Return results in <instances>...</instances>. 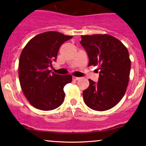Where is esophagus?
Wrapping results in <instances>:
<instances>
[{
  "instance_id": "34e87169",
  "label": "esophagus",
  "mask_w": 146,
  "mask_h": 146,
  "mask_svg": "<svg viewBox=\"0 0 146 146\" xmlns=\"http://www.w3.org/2000/svg\"><path fill=\"white\" fill-rule=\"evenodd\" d=\"M80 77L73 76V80H80Z\"/></svg>"
}]
</instances>
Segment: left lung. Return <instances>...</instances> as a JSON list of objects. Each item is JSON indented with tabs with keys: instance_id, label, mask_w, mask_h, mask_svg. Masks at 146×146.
<instances>
[{
	"instance_id": "8db88e82",
	"label": "left lung",
	"mask_w": 146,
	"mask_h": 146,
	"mask_svg": "<svg viewBox=\"0 0 146 146\" xmlns=\"http://www.w3.org/2000/svg\"><path fill=\"white\" fill-rule=\"evenodd\" d=\"M81 44L88 53V66H98V82L90 79L83 91L87 106L98 111L110 109L119 103L126 91L131 61L127 48L108 34L82 36Z\"/></svg>"
}]
</instances>
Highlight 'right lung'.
<instances>
[{
    "mask_svg": "<svg viewBox=\"0 0 146 146\" xmlns=\"http://www.w3.org/2000/svg\"><path fill=\"white\" fill-rule=\"evenodd\" d=\"M73 38L58 31H46L33 37L25 45L19 59L18 77L25 98L33 107L51 110L64 100V87L71 82V75H60L48 70L58 50Z\"/></svg>",
    "mask_w": 146,
    "mask_h": 146,
    "instance_id": "add662e5",
    "label": "right lung"
}]
</instances>
